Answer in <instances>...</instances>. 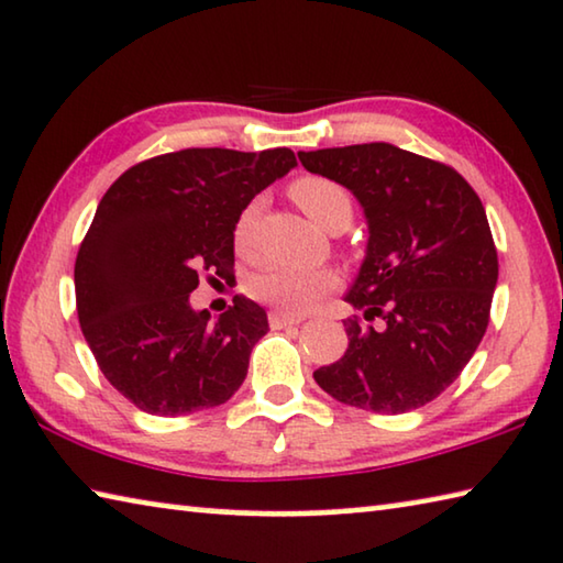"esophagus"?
Wrapping results in <instances>:
<instances>
[{
	"instance_id": "34e87169",
	"label": "esophagus",
	"mask_w": 563,
	"mask_h": 563,
	"mask_svg": "<svg viewBox=\"0 0 563 563\" xmlns=\"http://www.w3.org/2000/svg\"><path fill=\"white\" fill-rule=\"evenodd\" d=\"M267 320H271V328L278 330V328H285V325H298L300 323V316H288V313H280V310H273L271 316H267Z\"/></svg>"
}]
</instances>
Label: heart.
<instances>
[{
	"mask_svg": "<svg viewBox=\"0 0 563 563\" xmlns=\"http://www.w3.org/2000/svg\"><path fill=\"white\" fill-rule=\"evenodd\" d=\"M290 198L310 220H316L328 233H341L353 218V198L341 183L323 175H302L290 185ZM257 220H261V202H247L235 220L233 240L238 253L250 255L255 250ZM341 285V275L333 267H265L250 280V296L267 302L275 310L288 316H300L323 300Z\"/></svg>",
	"mask_w": 563,
	"mask_h": 563,
	"instance_id": "heart-1",
	"label": "heart"
}]
</instances>
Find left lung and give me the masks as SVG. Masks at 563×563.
<instances>
[{
    "label": "left lung",
    "instance_id": "1",
    "mask_svg": "<svg viewBox=\"0 0 563 563\" xmlns=\"http://www.w3.org/2000/svg\"><path fill=\"white\" fill-rule=\"evenodd\" d=\"M310 173L345 185L368 218V253L345 300L341 361L313 378L373 413H408L441 396L484 338L498 253L484 202L439 159L388 145L298 153Z\"/></svg>",
    "mask_w": 563,
    "mask_h": 563
}]
</instances>
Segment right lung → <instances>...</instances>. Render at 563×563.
<instances>
[{
    "mask_svg": "<svg viewBox=\"0 0 563 563\" xmlns=\"http://www.w3.org/2000/svg\"><path fill=\"white\" fill-rule=\"evenodd\" d=\"M296 165L288 147H187L142 159L104 192L75 263L77 318L102 376L140 410L195 413L243 386L265 310L238 296L212 320L190 292L233 275L240 210Z\"/></svg>",
    "mask_w": 563,
    "mask_h": 563,
    "instance_id": "right-lung-1",
    "label": "right lung"
}]
</instances>
